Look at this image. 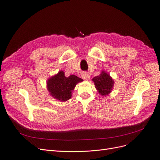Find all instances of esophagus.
Wrapping results in <instances>:
<instances>
[{"instance_id":"obj_1","label":"esophagus","mask_w":160,"mask_h":160,"mask_svg":"<svg viewBox=\"0 0 160 160\" xmlns=\"http://www.w3.org/2000/svg\"><path fill=\"white\" fill-rule=\"evenodd\" d=\"M81 77H82V78H83L85 80H86V81L89 80V78H90V76L88 73V72H83V73L81 75Z\"/></svg>"}]
</instances>
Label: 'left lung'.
<instances>
[{
  "instance_id": "left-lung-1",
  "label": "left lung",
  "mask_w": 160,
  "mask_h": 160,
  "mask_svg": "<svg viewBox=\"0 0 160 160\" xmlns=\"http://www.w3.org/2000/svg\"><path fill=\"white\" fill-rule=\"evenodd\" d=\"M94 82L95 88L101 95H108L113 89L114 81L105 71H101V74L92 79Z\"/></svg>"
}]
</instances>
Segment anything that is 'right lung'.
I'll return each instance as SVG.
<instances>
[{"label":"right lung","instance_id":"obj_1","mask_svg":"<svg viewBox=\"0 0 160 160\" xmlns=\"http://www.w3.org/2000/svg\"><path fill=\"white\" fill-rule=\"evenodd\" d=\"M81 81L83 79L77 76L71 75L67 77L65 72L60 71L47 80V87L52 98L61 101H66L71 99L72 91L74 90L76 85Z\"/></svg>","mask_w":160,"mask_h":160}]
</instances>
